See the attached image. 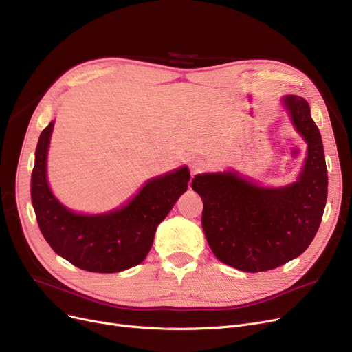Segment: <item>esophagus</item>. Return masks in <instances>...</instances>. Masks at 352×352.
I'll return each instance as SVG.
<instances>
[{"label":"esophagus","mask_w":352,"mask_h":352,"mask_svg":"<svg viewBox=\"0 0 352 352\" xmlns=\"http://www.w3.org/2000/svg\"><path fill=\"white\" fill-rule=\"evenodd\" d=\"M204 168H206V163L202 162L201 158H195L194 162H192V164H190V170H192V175L202 172V170H204Z\"/></svg>","instance_id":"34e87169"}]
</instances>
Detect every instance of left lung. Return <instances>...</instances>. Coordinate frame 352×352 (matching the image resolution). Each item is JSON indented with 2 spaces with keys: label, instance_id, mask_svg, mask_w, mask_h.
<instances>
[{
  "label": "left lung",
  "instance_id": "8db88e82",
  "mask_svg": "<svg viewBox=\"0 0 352 352\" xmlns=\"http://www.w3.org/2000/svg\"><path fill=\"white\" fill-rule=\"evenodd\" d=\"M296 131L308 144L298 182L261 188L235 173L192 179L202 204V229L216 257L230 267L258 273L301 255L320 226L327 199V168L320 131L298 95L283 98Z\"/></svg>",
  "mask_w": 352,
  "mask_h": 352
}]
</instances>
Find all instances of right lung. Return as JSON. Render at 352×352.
<instances>
[{
  "mask_svg": "<svg viewBox=\"0 0 352 352\" xmlns=\"http://www.w3.org/2000/svg\"><path fill=\"white\" fill-rule=\"evenodd\" d=\"M52 127L42 131L32 170V204L50 247L76 267L117 273L145 260L157 226L188 189V167L148 180L129 204L101 216L74 214L61 206L47 182V154Z\"/></svg>",
  "mask_w": 352,
  "mask_h": 352,
  "instance_id": "1",
  "label": "right lung"
}]
</instances>
